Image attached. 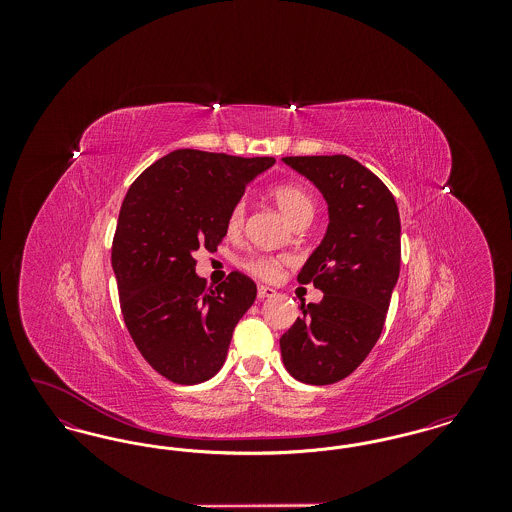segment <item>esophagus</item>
Masks as SVG:
<instances>
[{
    "label": "esophagus",
    "instance_id": "obj_1",
    "mask_svg": "<svg viewBox=\"0 0 512 512\" xmlns=\"http://www.w3.org/2000/svg\"><path fill=\"white\" fill-rule=\"evenodd\" d=\"M276 295V290H272V288H268V286H259L257 288V297L259 299H270V297H274Z\"/></svg>",
    "mask_w": 512,
    "mask_h": 512
}]
</instances>
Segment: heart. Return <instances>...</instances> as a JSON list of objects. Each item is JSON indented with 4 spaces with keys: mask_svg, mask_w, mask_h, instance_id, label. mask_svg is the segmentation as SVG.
Masks as SVG:
<instances>
[{
    "mask_svg": "<svg viewBox=\"0 0 512 512\" xmlns=\"http://www.w3.org/2000/svg\"><path fill=\"white\" fill-rule=\"evenodd\" d=\"M270 195L274 199V203L278 205V209L282 211V215L290 220V224H299L303 220H313L315 211H317V203L313 199V195L309 194L303 186L299 184H280L274 186L270 190ZM245 222V201L238 199L226 215V230L228 234H238L244 228ZM284 265L282 257H274V255H253L249 259H245L244 268L263 280H272L278 276L280 268Z\"/></svg>",
    "mask_w": 512,
    "mask_h": 512,
    "instance_id": "heart-1",
    "label": "heart"
}]
</instances>
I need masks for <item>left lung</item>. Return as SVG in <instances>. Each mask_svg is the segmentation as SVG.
<instances>
[{
	"instance_id": "obj_1",
	"label": "left lung",
	"mask_w": 512,
	"mask_h": 512,
	"mask_svg": "<svg viewBox=\"0 0 512 512\" xmlns=\"http://www.w3.org/2000/svg\"><path fill=\"white\" fill-rule=\"evenodd\" d=\"M328 203V230L299 284L324 297L301 305L303 317L280 338L286 370L295 380L328 386L366 359L384 330L401 267V220L388 186L347 155L284 157Z\"/></svg>"
}]
</instances>
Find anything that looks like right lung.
<instances>
[{"label":"right lung","mask_w":512,"mask_h":512,"mask_svg":"<svg viewBox=\"0 0 512 512\" xmlns=\"http://www.w3.org/2000/svg\"><path fill=\"white\" fill-rule=\"evenodd\" d=\"M272 165L274 157L176 149L126 192L111 249L122 318L142 357L174 384H201L219 372L257 297L255 282L238 270L207 288L194 253L217 251L228 209Z\"/></svg>","instance_id":"add662e5"}]
</instances>
